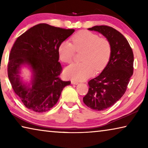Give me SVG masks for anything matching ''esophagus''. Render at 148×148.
Here are the masks:
<instances>
[{"instance_id":"obj_1","label":"esophagus","mask_w":148,"mask_h":148,"mask_svg":"<svg viewBox=\"0 0 148 148\" xmlns=\"http://www.w3.org/2000/svg\"><path fill=\"white\" fill-rule=\"evenodd\" d=\"M71 84H73V85H77V84H78V82L74 81V80H72V81H71Z\"/></svg>"}]
</instances>
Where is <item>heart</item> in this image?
I'll return each instance as SVG.
<instances>
[{
    "label": "heart",
    "instance_id": "b5f03b06",
    "mask_svg": "<svg viewBox=\"0 0 148 148\" xmlns=\"http://www.w3.org/2000/svg\"><path fill=\"white\" fill-rule=\"evenodd\" d=\"M72 42L64 41L59 44L58 53L61 61L71 63L75 51H82L80 63L72 64L65 69L67 77L82 80L96 71H101L108 62L112 53V46L106 38L87 31H81L72 37Z\"/></svg>",
    "mask_w": 148,
    "mask_h": 148
}]
</instances>
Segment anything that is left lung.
I'll return each instance as SVG.
<instances>
[{"instance_id":"obj_1","label":"left lung","mask_w":148,"mask_h":148,"mask_svg":"<svg viewBox=\"0 0 148 148\" xmlns=\"http://www.w3.org/2000/svg\"><path fill=\"white\" fill-rule=\"evenodd\" d=\"M88 29L101 33L112 46L108 63L101 74L88 82L89 91L83 98L86 106L101 111L113 106L126 91L133 74L134 56L127 40L116 29L106 25Z\"/></svg>"}]
</instances>
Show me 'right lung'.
<instances>
[{
  "instance_id": "right-lung-1",
  "label": "right lung",
  "mask_w": 148,
  "mask_h": 148,
  "mask_svg": "<svg viewBox=\"0 0 148 148\" xmlns=\"http://www.w3.org/2000/svg\"><path fill=\"white\" fill-rule=\"evenodd\" d=\"M74 32V29L40 23L16 39L10 53L8 76L15 93L27 108L36 112L48 111L56 104L64 87L71 84L59 77L62 69L58 47ZM25 64L33 71L30 86L24 84L19 76Z\"/></svg>"
}]
</instances>
